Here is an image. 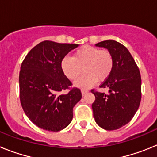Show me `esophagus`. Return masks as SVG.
Masks as SVG:
<instances>
[{
	"instance_id": "1",
	"label": "esophagus",
	"mask_w": 157,
	"mask_h": 157,
	"mask_svg": "<svg viewBox=\"0 0 157 157\" xmlns=\"http://www.w3.org/2000/svg\"><path fill=\"white\" fill-rule=\"evenodd\" d=\"M87 92H88V90H82V95L86 94Z\"/></svg>"
}]
</instances>
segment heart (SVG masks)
<instances>
[{
	"instance_id": "1",
	"label": "heart",
	"mask_w": 157,
	"mask_h": 157,
	"mask_svg": "<svg viewBox=\"0 0 157 157\" xmlns=\"http://www.w3.org/2000/svg\"><path fill=\"white\" fill-rule=\"evenodd\" d=\"M114 57L109 49L84 45L74 52L72 57L66 56L60 63L61 71L69 80L74 81L82 73L86 74L75 82L79 87H89L98 80L109 78L114 68Z\"/></svg>"
}]
</instances>
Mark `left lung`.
I'll list each match as a JSON object with an SVG mask.
<instances>
[{
    "label": "left lung",
    "instance_id": "obj_1",
    "mask_svg": "<svg viewBox=\"0 0 157 157\" xmlns=\"http://www.w3.org/2000/svg\"><path fill=\"white\" fill-rule=\"evenodd\" d=\"M97 46L109 49L114 57L113 71L100 88L109 93L94 89L92 104L96 123L107 130H117L128 123L138 109L141 98V78L138 65L127 48L114 40H106Z\"/></svg>",
    "mask_w": 157,
    "mask_h": 157
}]
</instances>
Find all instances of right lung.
Instances as JSON below:
<instances>
[{
  "label": "right lung",
  "mask_w": 157,
  "mask_h": 157,
  "mask_svg": "<svg viewBox=\"0 0 157 157\" xmlns=\"http://www.w3.org/2000/svg\"><path fill=\"white\" fill-rule=\"evenodd\" d=\"M76 44L44 41L27 53L19 71V99L25 114L40 128L59 131L69 125L80 89L63 75L61 60ZM67 89V94L59 93Z\"/></svg>",
  "instance_id": "1"
}]
</instances>
